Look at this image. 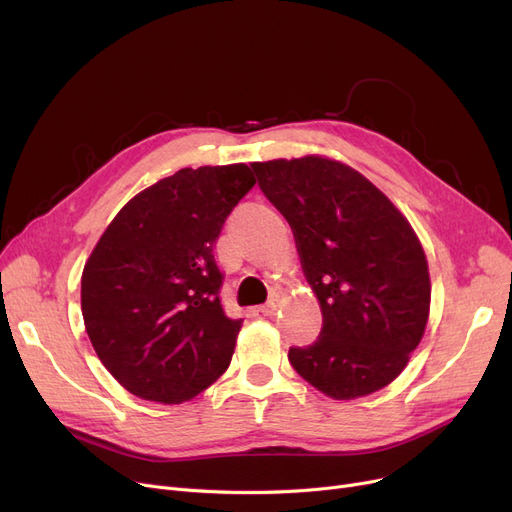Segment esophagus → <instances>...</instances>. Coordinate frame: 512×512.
<instances>
[{
	"instance_id": "34e87169",
	"label": "esophagus",
	"mask_w": 512,
	"mask_h": 512,
	"mask_svg": "<svg viewBox=\"0 0 512 512\" xmlns=\"http://www.w3.org/2000/svg\"><path fill=\"white\" fill-rule=\"evenodd\" d=\"M259 311L263 316H276V311H278V303H276V299H272V301H268L265 305H261L259 307Z\"/></svg>"
}]
</instances>
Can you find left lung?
<instances>
[{
    "label": "left lung",
    "mask_w": 512,
    "mask_h": 512,
    "mask_svg": "<svg viewBox=\"0 0 512 512\" xmlns=\"http://www.w3.org/2000/svg\"><path fill=\"white\" fill-rule=\"evenodd\" d=\"M259 188L286 217L322 309L320 337L288 362L332 399L397 379L429 320L425 251L408 219L362 173L339 161L253 163Z\"/></svg>",
    "instance_id": "8db88e82"
}]
</instances>
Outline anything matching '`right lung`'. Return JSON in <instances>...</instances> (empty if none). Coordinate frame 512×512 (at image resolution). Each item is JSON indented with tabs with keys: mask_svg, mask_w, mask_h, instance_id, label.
Wrapping results in <instances>:
<instances>
[{
	"mask_svg": "<svg viewBox=\"0 0 512 512\" xmlns=\"http://www.w3.org/2000/svg\"><path fill=\"white\" fill-rule=\"evenodd\" d=\"M253 186L244 163L186 167L133 196L100 236L81 276L83 322L129 393L182 404L230 366L242 320L221 307L213 247Z\"/></svg>",
	"mask_w": 512,
	"mask_h": 512,
	"instance_id": "add662e5",
	"label": "right lung"
}]
</instances>
